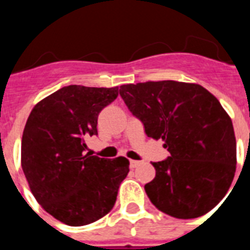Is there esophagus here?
<instances>
[{
	"label": "esophagus",
	"mask_w": 250,
	"mask_h": 250,
	"mask_svg": "<svg viewBox=\"0 0 250 250\" xmlns=\"http://www.w3.org/2000/svg\"><path fill=\"white\" fill-rule=\"evenodd\" d=\"M138 165H140V161L138 160H130V167L131 169H134V167H136Z\"/></svg>",
	"instance_id": "34e87169"
}]
</instances>
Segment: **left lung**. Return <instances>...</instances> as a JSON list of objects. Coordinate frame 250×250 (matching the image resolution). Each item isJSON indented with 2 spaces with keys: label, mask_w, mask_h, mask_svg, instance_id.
Masks as SVG:
<instances>
[{
  "label": "left lung",
  "mask_w": 250,
  "mask_h": 250,
  "mask_svg": "<svg viewBox=\"0 0 250 250\" xmlns=\"http://www.w3.org/2000/svg\"><path fill=\"white\" fill-rule=\"evenodd\" d=\"M120 95L145 134L170 152L152 163L155 178L145 185L152 204L178 219L209 213L237 169L233 124L219 100L198 83L173 80L123 85Z\"/></svg>",
  "instance_id": "1"
}]
</instances>
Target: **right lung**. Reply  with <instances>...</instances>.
I'll return each mask as SVG.
<instances>
[{
  "mask_svg": "<svg viewBox=\"0 0 250 250\" xmlns=\"http://www.w3.org/2000/svg\"><path fill=\"white\" fill-rule=\"evenodd\" d=\"M119 87L65 86L35 105L21 143V167L31 193L63 224L81 227L105 216L129 173L124 156L85 154V139L98 135V116Z\"/></svg>",
  "mask_w": 250,
  "mask_h": 250,
  "instance_id": "right-lung-1",
  "label": "right lung"
}]
</instances>
